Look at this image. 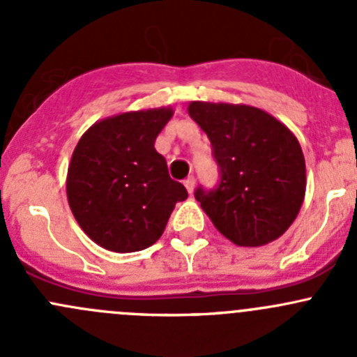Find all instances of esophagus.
Instances as JSON below:
<instances>
[{
    "instance_id": "1",
    "label": "esophagus",
    "mask_w": 357,
    "mask_h": 357,
    "mask_svg": "<svg viewBox=\"0 0 357 357\" xmlns=\"http://www.w3.org/2000/svg\"><path fill=\"white\" fill-rule=\"evenodd\" d=\"M185 186L188 190V193H193V188H195V176H188L185 179Z\"/></svg>"
}]
</instances>
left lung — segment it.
<instances>
[{"label":"left lung","mask_w":357,"mask_h":357,"mask_svg":"<svg viewBox=\"0 0 357 357\" xmlns=\"http://www.w3.org/2000/svg\"><path fill=\"white\" fill-rule=\"evenodd\" d=\"M190 117L207 135L219 181L195 199L233 243L273 242L297 218L305 193V162L287 126L255 107L193 102Z\"/></svg>","instance_id":"1"}]
</instances>
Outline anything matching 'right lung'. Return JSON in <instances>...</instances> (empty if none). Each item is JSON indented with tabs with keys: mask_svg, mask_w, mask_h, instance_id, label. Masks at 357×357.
<instances>
[{
	"mask_svg": "<svg viewBox=\"0 0 357 357\" xmlns=\"http://www.w3.org/2000/svg\"><path fill=\"white\" fill-rule=\"evenodd\" d=\"M171 109L126 112L93 124L72 153L67 199L82 231L112 252L155 243L188 197L169 176L155 139Z\"/></svg>",
	"mask_w": 357,
	"mask_h": 357,
	"instance_id": "1",
	"label": "right lung"
}]
</instances>
